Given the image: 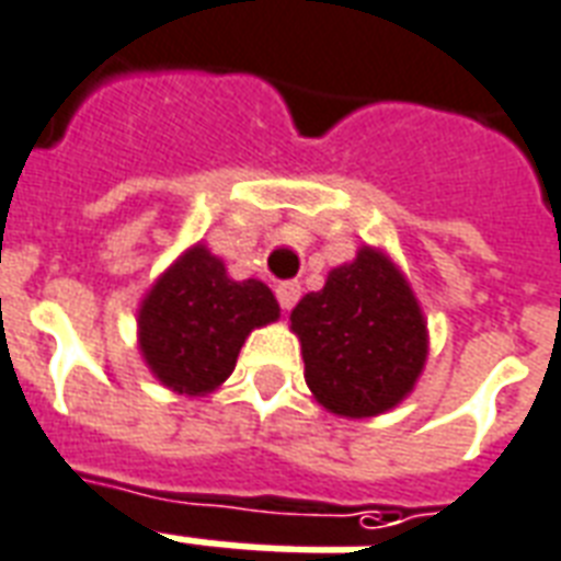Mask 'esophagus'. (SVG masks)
Here are the masks:
<instances>
[{
  "instance_id": "esophagus-1",
  "label": "esophagus",
  "mask_w": 561,
  "mask_h": 561,
  "mask_svg": "<svg viewBox=\"0 0 561 561\" xmlns=\"http://www.w3.org/2000/svg\"><path fill=\"white\" fill-rule=\"evenodd\" d=\"M276 297H279L282 309H294L299 299V282H279V285H276Z\"/></svg>"
}]
</instances>
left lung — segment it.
I'll use <instances>...</instances> for the list:
<instances>
[{
  "instance_id": "left-lung-1",
  "label": "left lung",
  "mask_w": 561,
  "mask_h": 561,
  "mask_svg": "<svg viewBox=\"0 0 561 561\" xmlns=\"http://www.w3.org/2000/svg\"><path fill=\"white\" fill-rule=\"evenodd\" d=\"M306 385L327 412L350 421L391 412L412 394L430 356V329L412 285L379 247L332 267L327 285L290 311Z\"/></svg>"
}]
</instances>
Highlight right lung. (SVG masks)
Returning a JSON list of instances; mask_svg holds the SVG:
<instances>
[{
  "mask_svg": "<svg viewBox=\"0 0 561 561\" xmlns=\"http://www.w3.org/2000/svg\"><path fill=\"white\" fill-rule=\"evenodd\" d=\"M279 320L262 279H232L203 241L170 264L138 306V350L158 382L205 397L232 376L252 329Z\"/></svg>",
  "mask_w": 561,
  "mask_h": 561,
  "instance_id": "right-lung-1",
  "label": "right lung"
}]
</instances>
